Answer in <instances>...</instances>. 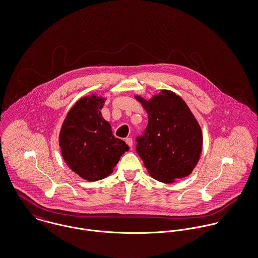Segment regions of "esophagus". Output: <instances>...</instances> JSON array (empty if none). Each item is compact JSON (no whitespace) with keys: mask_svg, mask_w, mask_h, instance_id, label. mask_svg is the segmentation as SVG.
<instances>
[{"mask_svg":"<svg viewBox=\"0 0 258 258\" xmlns=\"http://www.w3.org/2000/svg\"><path fill=\"white\" fill-rule=\"evenodd\" d=\"M125 143H126V144H127L130 147H132V146H133V144H134L133 139H131V138H127V139H125Z\"/></svg>","mask_w":258,"mask_h":258,"instance_id":"esophagus-1","label":"esophagus"}]
</instances>
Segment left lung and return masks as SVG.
Listing matches in <instances>:
<instances>
[{
    "mask_svg": "<svg viewBox=\"0 0 258 258\" xmlns=\"http://www.w3.org/2000/svg\"><path fill=\"white\" fill-rule=\"evenodd\" d=\"M136 99L148 114L144 134L137 138V152L150 176L172 183L190 175L200 159L203 136L187 104L168 90L148 101Z\"/></svg>",
    "mask_w": 258,
    "mask_h": 258,
    "instance_id": "1",
    "label": "left lung"
}]
</instances>
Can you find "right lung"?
Returning a JSON list of instances; mask_svg holds the SVG:
<instances>
[{
	"mask_svg": "<svg viewBox=\"0 0 258 258\" xmlns=\"http://www.w3.org/2000/svg\"><path fill=\"white\" fill-rule=\"evenodd\" d=\"M105 99L96 95L80 99L66 115L59 134L63 159L71 170L88 181L112 174L128 146L115 139L101 110Z\"/></svg>",
	"mask_w": 258,
	"mask_h": 258,
	"instance_id": "right-lung-1",
	"label": "right lung"
}]
</instances>
